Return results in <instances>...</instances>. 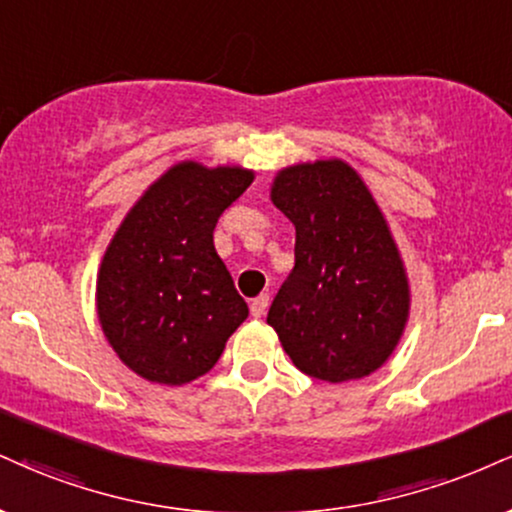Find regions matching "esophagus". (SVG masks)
<instances>
[{
  "instance_id": "34e87169",
  "label": "esophagus",
  "mask_w": 512,
  "mask_h": 512,
  "mask_svg": "<svg viewBox=\"0 0 512 512\" xmlns=\"http://www.w3.org/2000/svg\"><path fill=\"white\" fill-rule=\"evenodd\" d=\"M267 307H269V295L267 293L257 295V298L250 303V315L252 317H262L264 312H267Z\"/></svg>"
}]
</instances>
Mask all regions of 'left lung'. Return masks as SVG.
Listing matches in <instances>:
<instances>
[{"instance_id":"left-lung-1","label":"left lung","mask_w":512,"mask_h":512,"mask_svg":"<svg viewBox=\"0 0 512 512\" xmlns=\"http://www.w3.org/2000/svg\"><path fill=\"white\" fill-rule=\"evenodd\" d=\"M272 202L295 226V267L267 324L300 372L331 384L367 377L398 346L410 310L384 214L341 159L279 171Z\"/></svg>"}]
</instances>
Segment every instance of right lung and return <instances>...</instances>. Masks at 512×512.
I'll return each instance as SVG.
<instances>
[{
  "mask_svg": "<svg viewBox=\"0 0 512 512\" xmlns=\"http://www.w3.org/2000/svg\"><path fill=\"white\" fill-rule=\"evenodd\" d=\"M255 174L181 162L114 233L97 276V315L121 362L147 381L188 384L217 365L248 317L214 250V226Z\"/></svg>",
  "mask_w": 512,
  "mask_h": 512,
  "instance_id": "right-lung-1",
  "label": "right lung"
}]
</instances>
